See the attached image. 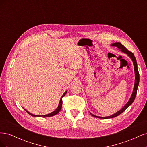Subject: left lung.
<instances>
[{
  "label": "left lung",
  "mask_w": 147,
  "mask_h": 147,
  "mask_svg": "<svg viewBox=\"0 0 147 147\" xmlns=\"http://www.w3.org/2000/svg\"><path fill=\"white\" fill-rule=\"evenodd\" d=\"M112 46H114V47H117L119 50L121 51V52L125 53L129 57H130L131 59V60L132 61L133 63V65H134V73H135V82H134V88H133V91L132 93V95L130 97L129 100L127 102V104L124 105L123 107L119 111H118L117 112H116L115 113L110 115V116H108V117H99V116H96V115H94L92 114L91 113H90V114L93 116L94 117L96 118H101V119H108V118H114L116 117L117 116H118L119 115L121 114V113H123L124 110H125L129 106H130L132 102H134L135 97L136 96L137 94V88L138 86H139V71H138V69H137V61H136V59L134 55V54L131 51H129V50H127V49L124 47L121 43L119 42H116V43H112Z\"/></svg>",
  "instance_id": "8db88e82"
}]
</instances>
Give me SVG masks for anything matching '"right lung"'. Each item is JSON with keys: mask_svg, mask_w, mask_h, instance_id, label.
<instances>
[{"mask_svg": "<svg viewBox=\"0 0 147 147\" xmlns=\"http://www.w3.org/2000/svg\"><path fill=\"white\" fill-rule=\"evenodd\" d=\"M67 92V91H66L64 93L63 95L62 96L61 98V99H60V101H59V105H58V106H57V109H56L55 111H53V112H51V113H48V114H47V115H34V114L30 113L29 112H28V110H26L25 109H24V108H23V109L26 111V112H28L30 115H31V116L34 117H43V118H45V117H50L54 116V115L57 114V113H58L60 112V110H61V108H62V104H63V100H62V98H63V97L66 94Z\"/></svg>", "mask_w": 147, "mask_h": 147, "instance_id": "right-lung-1", "label": "right lung"}]
</instances>
